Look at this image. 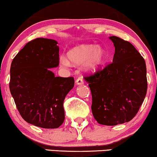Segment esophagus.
I'll list each match as a JSON object with an SVG mask.
<instances>
[{"label": "esophagus", "instance_id": "34e87169", "mask_svg": "<svg viewBox=\"0 0 157 157\" xmlns=\"http://www.w3.org/2000/svg\"><path fill=\"white\" fill-rule=\"evenodd\" d=\"M76 83L77 85H82V84H83V83H84L82 78H80V77H79V78H78L76 79Z\"/></svg>", "mask_w": 157, "mask_h": 157}]
</instances>
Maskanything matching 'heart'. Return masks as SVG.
<instances>
[{"mask_svg": "<svg viewBox=\"0 0 157 157\" xmlns=\"http://www.w3.org/2000/svg\"><path fill=\"white\" fill-rule=\"evenodd\" d=\"M68 57L73 63H83L84 68L87 71H94L99 68L104 63L105 53L101 47L95 45H81L69 51ZM59 62L63 67L71 66V62L65 56L60 57Z\"/></svg>", "mask_w": 157, "mask_h": 157, "instance_id": "obj_1", "label": "heart"}]
</instances>
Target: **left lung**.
I'll list each match as a JSON object with an SVG mask.
<instances>
[{
	"mask_svg": "<svg viewBox=\"0 0 157 157\" xmlns=\"http://www.w3.org/2000/svg\"><path fill=\"white\" fill-rule=\"evenodd\" d=\"M115 46L113 62L84 78L92 96L91 110L98 124L115 126L136 115L147 91L144 58L127 40L111 36Z\"/></svg>",
	"mask_w": 157,
	"mask_h": 157,
	"instance_id": "obj_1",
	"label": "left lung"
}]
</instances>
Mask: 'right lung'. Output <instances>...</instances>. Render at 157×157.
<instances>
[{"instance_id": "1", "label": "right lung", "mask_w": 157, "mask_h": 157, "mask_svg": "<svg viewBox=\"0 0 157 157\" xmlns=\"http://www.w3.org/2000/svg\"><path fill=\"white\" fill-rule=\"evenodd\" d=\"M59 65L55 40L38 38L27 43L10 66L9 88L16 108L28 123L56 128L63 123V101L74 77H56L49 68Z\"/></svg>"}]
</instances>
